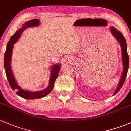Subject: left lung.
<instances>
[{
  "label": "left lung",
  "mask_w": 131,
  "mask_h": 131,
  "mask_svg": "<svg viewBox=\"0 0 131 131\" xmlns=\"http://www.w3.org/2000/svg\"><path fill=\"white\" fill-rule=\"evenodd\" d=\"M110 31L112 36H114L117 40L118 42L120 44L121 47V53H122V66H123V71H122L121 77L120 80H119V84H118L117 87L116 91L114 92L113 95H114L120 91V89L123 85L124 82L125 80H126V76H127L128 69H129V56L127 54V43H126V39L122 33L120 31L116 29L114 27L111 26L110 27Z\"/></svg>",
  "instance_id": "obj_1"
}]
</instances>
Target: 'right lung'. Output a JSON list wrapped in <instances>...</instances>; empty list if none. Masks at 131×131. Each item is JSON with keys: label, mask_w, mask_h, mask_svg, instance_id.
Masks as SVG:
<instances>
[{"label": "right lung", "mask_w": 131, "mask_h": 131, "mask_svg": "<svg viewBox=\"0 0 131 131\" xmlns=\"http://www.w3.org/2000/svg\"><path fill=\"white\" fill-rule=\"evenodd\" d=\"M40 25V20L37 19H32L29 20L22 25V27L20 28L10 39L9 42L7 46L6 50L4 54V68H5V74H6L7 79L10 84V86L13 91H16V94L26 99H36L42 98L49 94L52 90L55 81L59 75V72L60 70L61 65L60 64H53L51 67V72H50V78H49V85L45 89L39 91L32 92V91L24 90L19 85L17 82L12 69H11V60H12V50H13L14 45L17 42L20 38L22 33L29 27H37Z\"/></svg>", "instance_id": "obj_1"}]
</instances>
